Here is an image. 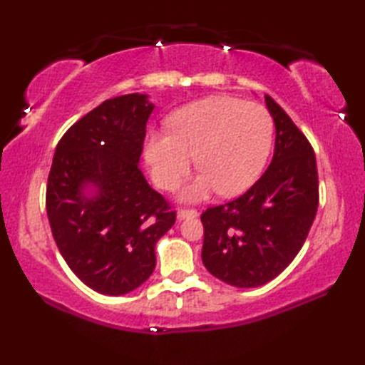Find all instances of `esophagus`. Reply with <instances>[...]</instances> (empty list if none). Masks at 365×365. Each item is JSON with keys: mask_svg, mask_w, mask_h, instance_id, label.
I'll return each instance as SVG.
<instances>
[{"mask_svg": "<svg viewBox=\"0 0 365 365\" xmlns=\"http://www.w3.org/2000/svg\"><path fill=\"white\" fill-rule=\"evenodd\" d=\"M197 212L196 210H185V208H180V210L177 212V220L178 221H183V220H188V218H196Z\"/></svg>", "mask_w": 365, "mask_h": 365, "instance_id": "1", "label": "esophagus"}]
</instances>
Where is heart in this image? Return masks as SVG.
Listing matches in <instances>:
<instances>
[{
    "instance_id": "b5f03b06",
    "label": "heart",
    "mask_w": 365,
    "mask_h": 365,
    "mask_svg": "<svg viewBox=\"0 0 365 365\" xmlns=\"http://www.w3.org/2000/svg\"><path fill=\"white\" fill-rule=\"evenodd\" d=\"M168 128L150 130L144 158L152 180L174 190L190 173L192 157L200 174L180 192L185 202H199L215 191L237 196L257 180L273 144V119L265 108L216 96L182 106Z\"/></svg>"
}]
</instances>
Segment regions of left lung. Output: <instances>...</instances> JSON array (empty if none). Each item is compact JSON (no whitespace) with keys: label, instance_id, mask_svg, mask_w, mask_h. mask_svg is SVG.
<instances>
[{"label":"left lung","instance_id":"left-lung-1","mask_svg":"<svg viewBox=\"0 0 365 365\" xmlns=\"http://www.w3.org/2000/svg\"><path fill=\"white\" fill-rule=\"evenodd\" d=\"M265 105L276 127L271 165L243 196L200 216L205 268L238 289L267 284L290 265L319 207L311 144L269 96Z\"/></svg>","mask_w":365,"mask_h":365}]
</instances>
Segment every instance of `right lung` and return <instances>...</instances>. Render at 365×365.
<instances>
[{"label": "right lung", "instance_id": "1", "mask_svg": "<svg viewBox=\"0 0 365 365\" xmlns=\"http://www.w3.org/2000/svg\"><path fill=\"white\" fill-rule=\"evenodd\" d=\"M147 94L106 100L66 131L54 152L46 215L59 252L81 281L108 297L138 289L155 269V245L175 212L139 169Z\"/></svg>", "mask_w": 365, "mask_h": 365}]
</instances>
